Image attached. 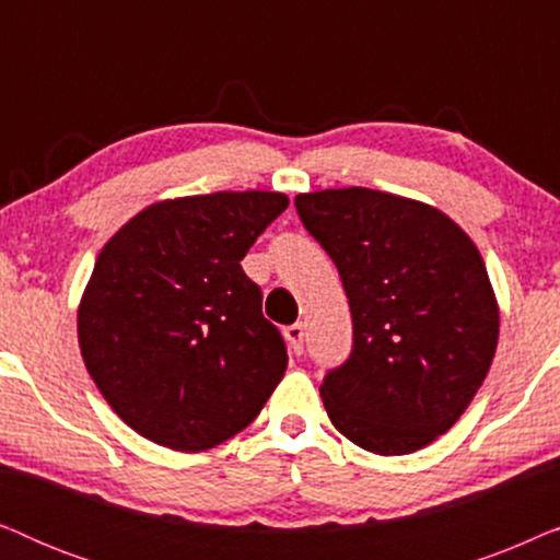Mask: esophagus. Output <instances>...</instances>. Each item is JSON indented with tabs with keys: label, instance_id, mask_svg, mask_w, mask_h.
<instances>
[{
	"label": "esophagus",
	"instance_id": "1",
	"mask_svg": "<svg viewBox=\"0 0 560 560\" xmlns=\"http://www.w3.org/2000/svg\"><path fill=\"white\" fill-rule=\"evenodd\" d=\"M303 336H305L303 324H293V326L285 328V341H288V347L295 357L303 354Z\"/></svg>",
	"mask_w": 560,
	"mask_h": 560
}]
</instances>
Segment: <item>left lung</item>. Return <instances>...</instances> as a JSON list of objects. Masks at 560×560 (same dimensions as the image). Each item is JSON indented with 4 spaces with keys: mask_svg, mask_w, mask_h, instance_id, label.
<instances>
[{
    "mask_svg": "<svg viewBox=\"0 0 560 560\" xmlns=\"http://www.w3.org/2000/svg\"><path fill=\"white\" fill-rule=\"evenodd\" d=\"M334 259L354 341L324 377L336 431L380 456L428 446L469 408L500 336L479 249L446 213L372 188L295 196Z\"/></svg>",
    "mask_w": 560,
    "mask_h": 560,
    "instance_id": "1",
    "label": "left lung"
}]
</instances>
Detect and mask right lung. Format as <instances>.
Masks as SVG:
<instances>
[{
  "label": "right lung",
  "instance_id": "add662e5",
  "mask_svg": "<svg viewBox=\"0 0 560 560\" xmlns=\"http://www.w3.org/2000/svg\"><path fill=\"white\" fill-rule=\"evenodd\" d=\"M288 196L221 190L160 201L106 242L79 305L91 380L125 423L173 451L244 431L288 366L242 270Z\"/></svg>",
  "mask_w": 560,
  "mask_h": 560
}]
</instances>
